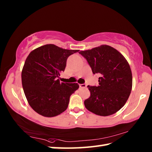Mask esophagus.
I'll return each mask as SVG.
<instances>
[{
    "label": "esophagus",
    "mask_w": 152,
    "mask_h": 152,
    "mask_svg": "<svg viewBox=\"0 0 152 152\" xmlns=\"http://www.w3.org/2000/svg\"><path fill=\"white\" fill-rule=\"evenodd\" d=\"M79 86L80 88H86V85L85 84H79Z\"/></svg>",
    "instance_id": "1"
}]
</instances>
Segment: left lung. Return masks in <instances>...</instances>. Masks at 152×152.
Instances as JSON below:
<instances>
[{
    "mask_svg": "<svg viewBox=\"0 0 152 152\" xmlns=\"http://www.w3.org/2000/svg\"><path fill=\"white\" fill-rule=\"evenodd\" d=\"M88 61L92 73L99 74V86H88L91 96L84 101L89 111L109 116L124 106L132 89L129 64L119 51L102 45L79 52Z\"/></svg>",
    "mask_w": 152,
    "mask_h": 152,
    "instance_id": "left-lung-1",
    "label": "left lung"
}]
</instances>
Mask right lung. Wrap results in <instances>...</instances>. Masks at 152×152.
I'll list each match as a JSON object with an SVG mask.
<instances>
[{"instance_id": "right-lung-1", "label": "right lung", "mask_w": 152, "mask_h": 152, "mask_svg": "<svg viewBox=\"0 0 152 152\" xmlns=\"http://www.w3.org/2000/svg\"><path fill=\"white\" fill-rule=\"evenodd\" d=\"M78 51L47 44L27 56L21 72L23 88L31 107L38 114L56 117L68 108L71 94L79 85L60 82L58 78L65 70L68 58Z\"/></svg>"}]
</instances>
